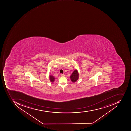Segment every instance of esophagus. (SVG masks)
Here are the masks:
<instances>
[{
  "label": "esophagus",
  "mask_w": 131,
  "mask_h": 131,
  "mask_svg": "<svg viewBox=\"0 0 131 131\" xmlns=\"http://www.w3.org/2000/svg\"><path fill=\"white\" fill-rule=\"evenodd\" d=\"M61 76H65V75L63 74H61Z\"/></svg>",
  "instance_id": "34e87169"
}]
</instances>
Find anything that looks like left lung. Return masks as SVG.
I'll return each instance as SVG.
<instances>
[{"mask_svg":"<svg viewBox=\"0 0 131 131\" xmlns=\"http://www.w3.org/2000/svg\"><path fill=\"white\" fill-rule=\"evenodd\" d=\"M79 74L77 70L75 69L73 72L72 74L70 75V80L73 83L76 82L79 79Z\"/></svg>","mask_w":131,"mask_h":131,"instance_id":"left-lung-1","label":"left lung"}]
</instances>
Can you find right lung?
I'll use <instances>...</instances> for the list:
<instances>
[{"instance_id":"obj_1","label":"right lung","mask_w":131,"mask_h":131,"mask_svg":"<svg viewBox=\"0 0 131 131\" xmlns=\"http://www.w3.org/2000/svg\"><path fill=\"white\" fill-rule=\"evenodd\" d=\"M49 78H50V81L51 83H53L55 80V78L54 76L52 75H50L49 76Z\"/></svg>"}]
</instances>
